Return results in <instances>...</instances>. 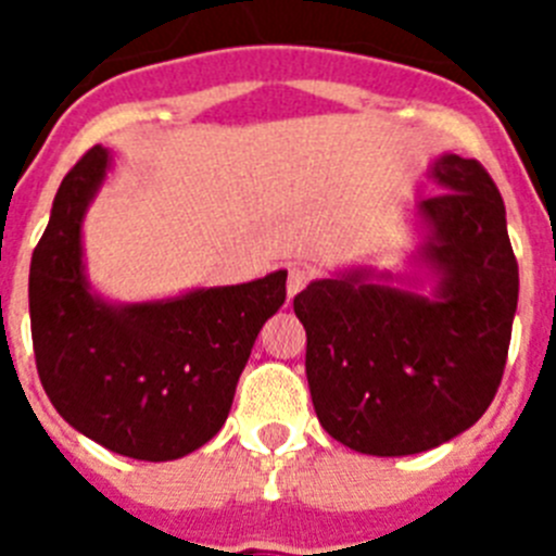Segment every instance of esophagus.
<instances>
[{
  "label": "esophagus",
  "instance_id": "1",
  "mask_svg": "<svg viewBox=\"0 0 556 556\" xmlns=\"http://www.w3.org/2000/svg\"><path fill=\"white\" fill-rule=\"evenodd\" d=\"M308 281H312V269L301 267V264L289 267V273H287V294H289V298H294L298 292H303Z\"/></svg>",
  "mask_w": 556,
  "mask_h": 556
}]
</instances>
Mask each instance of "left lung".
Instances as JSON below:
<instances>
[{
  "mask_svg": "<svg viewBox=\"0 0 556 556\" xmlns=\"http://www.w3.org/2000/svg\"><path fill=\"white\" fill-rule=\"evenodd\" d=\"M440 194L420 200L415 262L434 278L353 267L294 298L306 378L323 429L372 456L424 454L488 412L507 365L518 262L488 169L445 152L429 166ZM392 280H404L397 288Z\"/></svg>",
  "mask_w": 556,
  "mask_h": 556,
  "instance_id": "1",
  "label": "left lung"
}]
</instances>
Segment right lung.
<instances>
[{
  "label": "right lung",
  "instance_id": "right-lung-1",
  "mask_svg": "<svg viewBox=\"0 0 556 556\" xmlns=\"http://www.w3.org/2000/svg\"><path fill=\"white\" fill-rule=\"evenodd\" d=\"M111 169L105 147L72 166L29 264V326L49 401L72 429L130 459L198 451L228 420L236 381L287 273L147 303H108L83 262V217Z\"/></svg>",
  "mask_w": 556,
  "mask_h": 556
}]
</instances>
